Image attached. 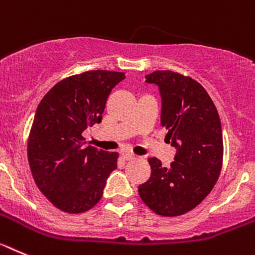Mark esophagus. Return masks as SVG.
<instances>
[{
  "instance_id": "obj_1",
  "label": "esophagus",
  "mask_w": 255,
  "mask_h": 255,
  "mask_svg": "<svg viewBox=\"0 0 255 255\" xmlns=\"http://www.w3.org/2000/svg\"><path fill=\"white\" fill-rule=\"evenodd\" d=\"M122 157L125 160H133V159H136L137 156L134 155V153H132V152H125V153H122Z\"/></svg>"
}]
</instances>
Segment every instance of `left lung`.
I'll return each mask as SVG.
<instances>
[{
  "instance_id": "obj_1",
  "label": "left lung",
  "mask_w": 255,
  "mask_h": 255,
  "mask_svg": "<svg viewBox=\"0 0 255 255\" xmlns=\"http://www.w3.org/2000/svg\"><path fill=\"white\" fill-rule=\"evenodd\" d=\"M146 82L160 88L161 126L176 155L169 167L156 157L148 159L151 176L138 193L160 216H180L197 207L219 179L224 161L221 122L208 93L192 77L155 71Z\"/></svg>"
}]
</instances>
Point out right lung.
<instances>
[{"label":"right lung","mask_w":255,"mask_h":255,"mask_svg":"<svg viewBox=\"0 0 255 255\" xmlns=\"http://www.w3.org/2000/svg\"><path fill=\"white\" fill-rule=\"evenodd\" d=\"M123 72L94 70L66 77L39 103L27 138V160L39 190L58 210L82 213L100 201L118 152L85 147L82 132L102 122Z\"/></svg>","instance_id":"add662e5"}]
</instances>
